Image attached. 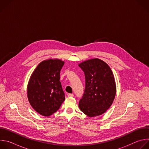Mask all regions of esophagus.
<instances>
[{
  "label": "esophagus",
  "instance_id": "1",
  "mask_svg": "<svg viewBox=\"0 0 149 149\" xmlns=\"http://www.w3.org/2000/svg\"><path fill=\"white\" fill-rule=\"evenodd\" d=\"M68 96L70 97H74V94H68Z\"/></svg>",
  "mask_w": 149,
  "mask_h": 149
}]
</instances>
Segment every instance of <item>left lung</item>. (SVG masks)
Listing matches in <instances>:
<instances>
[{"label":"left lung","instance_id":"8db88e82","mask_svg":"<svg viewBox=\"0 0 149 149\" xmlns=\"http://www.w3.org/2000/svg\"><path fill=\"white\" fill-rule=\"evenodd\" d=\"M86 78V88L79 102L80 110L90 117L104 114L112 105L116 85L110 67L104 61L94 58L78 65Z\"/></svg>","mask_w":149,"mask_h":149}]
</instances>
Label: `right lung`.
<instances>
[{
	"mask_svg": "<svg viewBox=\"0 0 149 149\" xmlns=\"http://www.w3.org/2000/svg\"><path fill=\"white\" fill-rule=\"evenodd\" d=\"M64 61L49 59L42 61L28 82L27 95L32 107L39 114L48 117L55 113L65 100L60 71Z\"/></svg>",
	"mask_w": 149,
	"mask_h": 149,
	"instance_id": "obj_1",
	"label": "right lung"
}]
</instances>
